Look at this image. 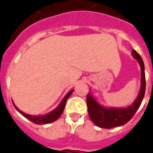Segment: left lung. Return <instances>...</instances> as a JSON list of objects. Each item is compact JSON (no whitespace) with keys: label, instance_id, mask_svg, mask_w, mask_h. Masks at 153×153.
<instances>
[{"label":"left lung","instance_id":"1","mask_svg":"<svg viewBox=\"0 0 153 153\" xmlns=\"http://www.w3.org/2000/svg\"><path fill=\"white\" fill-rule=\"evenodd\" d=\"M132 56L137 60L141 67V88L137 98L132 104L127 107H105L100 104L91 93L87 95V106L89 117L92 121L99 128H110L122 126L133 117L136 111L139 108L144 98L146 92V75H145L144 62L136 51L133 50Z\"/></svg>","mask_w":153,"mask_h":153}]
</instances>
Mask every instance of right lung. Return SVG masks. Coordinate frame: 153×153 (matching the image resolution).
I'll list each match as a JSON object with an SVG mask.
<instances>
[{"mask_svg": "<svg viewBox=\"0 0 153 153\" xmlns=\"http://www.w3.org/2000/svg\"><path fill=\"white\" fill-rule=\"evenodd\" d=\"M74 90H71L70 92H68L65 96L63 98V100H61V102H60V104L56 107L53 110L51 111L48 114H46L44 115H40V116H36V115H29V114H27L25 113L22 112V110H19L17 106H15V103L13 102V105L15 107V109L19 111L20 114L22 115V116L25 117V118H27L28 120H29L30 121H32L34 124H50V123H52L55 120H57L61 115L62 114L63 111H64V109L65 107V105H66L67 100L69 98V96L72 94V92Z\"/></svg>", "mask_w": 153, "mask_h": 153, "instance_id": "right-lung-1", "label": "right lung"}]
</instances>
